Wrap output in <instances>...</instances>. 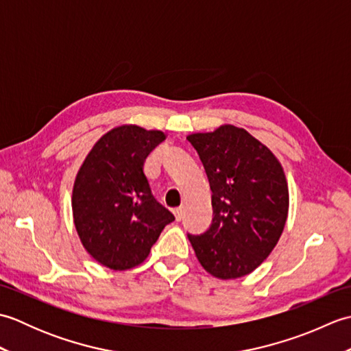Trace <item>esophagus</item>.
Returning a JSON list of instances; mask_svg holds the SVG:
<instances>
[{
    "label": "esophagus",
    "mask_w": 351,
    "mask_h": 351,
    "mask_svg": "<svg viewBox=\"0 0 351 351\" xmlns=\"http://www.w3.org/2000/svg\"><path fill=\"white\" fill-rule=\"evenodd\" d=\"M173 214H175V219H176V221H181V220H182V217H184V206L176 208V210H173Z\"/></svg>",
    "instance_id": "esophagus-1"
}]
</instances>
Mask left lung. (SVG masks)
<instances>
[{
  "mask_svg": "<svg viewBox=\"0 0 351 351\" xmlns=\"http://www.w3.org/2000/svg\"><path fill=\"white\" fill-rule=\"evenodd\" d=\"M213 191V223L190 235L196 258L221 280L238 279L264 263L285 228L289 193L280 161L264 143L234 125L187 136Z\"/></svg>",
  "mask_w": 351,
  "mask_h": 351,
  "instance_id": "obj_1",
  "label": "left lung"
}]
</instances>
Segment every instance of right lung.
<instances>
[{"label":"right lung","mask_w":351,"mask_h":351,"mask_svg":"<svg viewBox=\"0 0 351 351\" xmlns=\"http://www.w3.org/2000/svg\"><path fill=\"white\" fill-rule=\"evenodd\" d=\"M164 140L158 130L116 126L96 141L75 176L72 215L80 241L111 270L140 265L175 220L152 196L143 171L147 155Z\"/></svg>","instance_id":"1"}]
</instances>
